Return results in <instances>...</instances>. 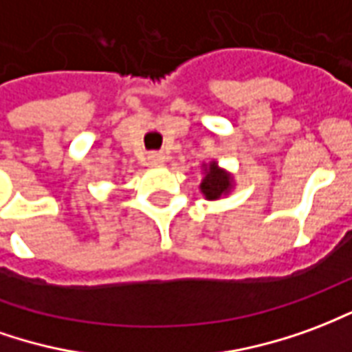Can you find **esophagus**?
Wrapping results in <instances>:
<instances>
[{
  "instance_id": "1",
  "label": "esophagus",
  "mask_w": 352,
  "mask_h": 352,
  "mask_svg": "<svg viewBox=\"0 0 352 352\" xmlns=\"http://www.w3.org/2000/svg\"><path fill=\"white\" fill-rule=\"evenodd\" d=\"M148 164H161L164 163V155L163 153H157V151H153V153H148Z\"/></svg>"
}]
</instances>
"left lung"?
Listing matches in <instances>:
<instances>
[{
    "label": "left lung",
    "instance_id": "8db88e82",
    "mask_svg": "<svg viewBox=\"0 0 352 352\" xmlns=\"http://www.w3.org/2000/svg\"><path fill=\"white\" fill-rule=\"evenodd\" d=\"M204 180L201 184V191L206 199H220L221 195H226L229 189H231V176L228 172L218 168V164L210 163L208 168H204Z\"/></svg>",
    "mask_w": 352,
    "mask_h": 352
}]
</instances>
